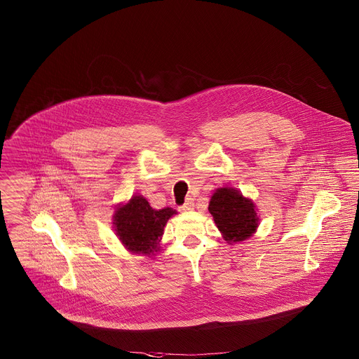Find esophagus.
Listing matches in <instances>:
<instances>
[{"label": "esophagus", "mask_w": 359, "mask_h": 359, "mask_svg": "<svg viewBox=\"0 0 359 359\" xmlns=\"http://www.w3.org/2000/svg\"><path fill=\"white\" fill-rule=\"evenodd\" d=\"M193 208H194V198L189 197V198L186 200V203L179 207V211H180V212H187V211H191Z\"/></svg>", "instance_id": "1"}]
</instances>
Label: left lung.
<instances>
[{"mask_svg":"<svg viewBox=\"0 0 359 359\" xmlns=\"http://www.w3.org/2000/svg\"><path fill=\"white\" fill-rule=\"evenodd\" d=\"M208 210L223 238L230 244L248 238L258 227L254 203L231 187L217 189Z\"/></svg>","mask_w":359,"mask_h":359,"instance_id":"8db88e82","label":"left lung"}]
</instances>
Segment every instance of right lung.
Here are the masks:
<instances>
[{
	"label": "right lung",
	"instance_id": "add662e5",
	"mask_svg": "<svg viewBox=\"0 0 359 359\" xmlns=\"http://www.w3.org/2000/svg\"><path fill=\"white\" fill-rule=\"evenodd\" d=\"M172 208L154 210L142 196H135L126 205L119 207L114 215L115 231L123 245L136 254H154L159 250L163 227Z\"/></svg>",
	"mask_w": 359,
	"mask_h": 359
}]
</instances>
